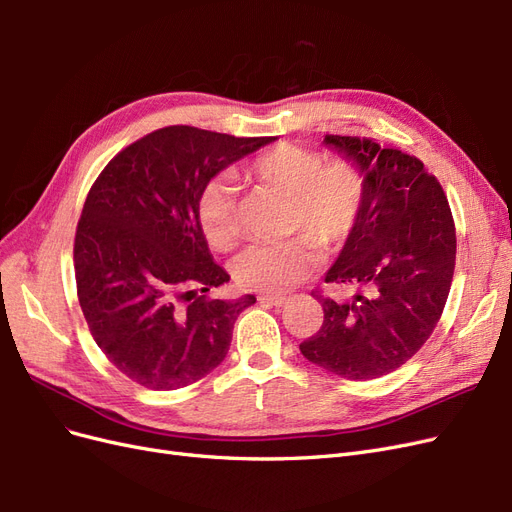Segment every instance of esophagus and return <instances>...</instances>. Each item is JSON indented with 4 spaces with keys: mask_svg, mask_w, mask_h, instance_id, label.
Wrapping results in <instances>:
<instances>
[{
    "mask_svg": "<svg viewBox=\"0 0 512 512\" xmlns=\"http://www.w3.org/2000/svg\"><path fill=\"white\" fill-rule=\"evenodd\" d=\"M286 301H288V297H284V294H260L258 297V303L271 305V307H282Z\"/></svg>",
    "mask_w": 512,
    "mask_h": 512,
    "instance_id": "esophagus-1",
    "label": "esophagus"
}]
</instances>
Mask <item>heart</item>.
<instances>
[{
  "label": "heart",
  "instance_id": "1",
  "mask_svg": "<svg viewBox=\"0 0 512 512\" xmlns=\"http://www.w3.org/2000/svg\"><path fill=\"white\" fill-rule=\"evenodd\" d=\"M243 173L260 188L288 198L284 228L288 235H299L250 245L237 256L232 275L245 290H288L316 269L314 242L322 250H335L359 224L367 181L354 162H327L316 149L280 143L254 156ZM196 222L213 250L226 252L237 243V192L226 177H211L200 185Z\"/></svg>",
  "mask_w": 512,
  "mask_h": 512
}]
</instances>
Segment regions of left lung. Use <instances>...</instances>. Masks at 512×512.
Returning <instances> with one entry per match:
<instances>
[{
    "instance_id": "8db88e82",
    "label": "left lung",
    "mask_w": 512,
    "mask_h": 512,
    "mask_svg": "<svg viewBox=\"0 0 512 512\" xmlns=\"http://www.w3.org/2000/svg\"><path fill=\"white\" fill-rule=\"evenodd\" d=\"M324 143L367 181L359 224L324 275L356 294L337 303L312 290L324 322L299 348L337 376L374 380L408 363L436 329L455 271V222L440 181L418 158L365 136L327 134Z\"/></svg>"
}]
</instances>
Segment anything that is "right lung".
<instances>
[{
	"mask_svg": "<svg viewBox=\"0 0 512 512\" xmlns=\"http://www.w3.org/2000/svg\"><path fill=\"white\" fill-rule=\"evenodd\" d=\"M271 141L168 126L121 149L91 185L74 237L76 294L98 348L132 382L175 391L224 361L256 297H207L230 275L198 228L196 194Z\"/></svg>",
	"mask_w": 512,
	"mask_h": 512,
	"instance_id": "add662e5",
	"label": "right lung"
}]
</instances>
